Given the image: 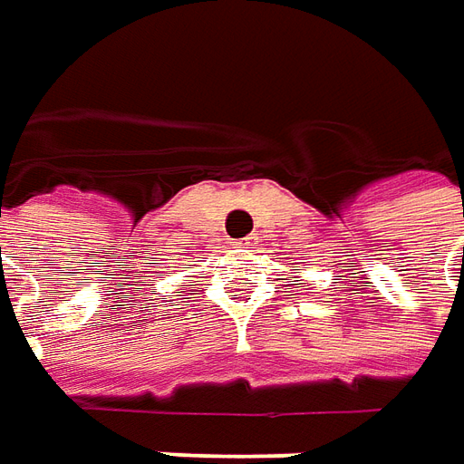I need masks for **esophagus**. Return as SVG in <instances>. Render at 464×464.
<instances>
[{
    "label": "esophagus",
    "mask_w": 464,
    "mask_h": 464,
    "mask_svg": "<svg viewBox=\"0 0 464 464\" xmlns=\"http://www.w3.org/2000/svg\"><path fill=\"white\" fill-rule=\"evenodd\" d=\"M256 241H258V236H246V238H241V241H238V246H244V248H254V246H256Z\"/></svg>",
    "instance_id": "1"
}]
</instances>
